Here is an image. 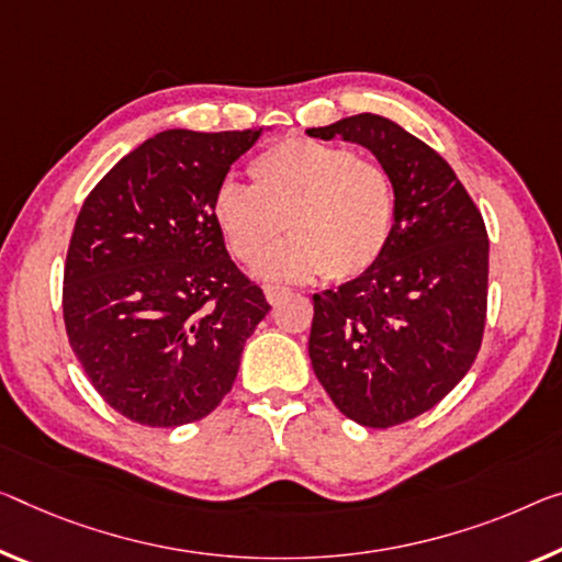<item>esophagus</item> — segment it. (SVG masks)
I'll return each instance as SVG.
<instances>
[{"instance_id": "esophagus-1", "label": "esophagus", "mask_w": 562, "mask_h": 562, "mask_svg": "<svg viewBox=\"0 0 562 562\" xmlns=\"http://www.w3.org/2000/svg\"><path fill=\"white\" fill-rule=\"evenodd\" d=\"M266 301H269L271 306H276V304H281L283 299L289 296V289H281V286H266Z\"/></svg>"}]
</instances>
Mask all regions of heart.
Segmentation results:
<instances>
[{"mask_svg": "<svg viewBox=\"0 0 562 562\" xmlns=\"http://www.w3.org/2000/svg\"><path fill=\"white\" fill-rule=\"evenodd\" d=\"M251 188L223 183L211 215L228 251L256 263L266 281H304L324 273L351 281L382 261L392 240L396 195L379 162L339 145L289 137L248 162Z\"/></svg>", "mask_w": 562, "mask_h": 562, "instance_id": "heart-1", "label": "heart"}]
</instances>
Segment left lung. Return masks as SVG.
Instances as JSON below:
<instances>
[{
  "mask_svg": "<svg viewBox=\"0 0 562 562\" xmlns=\"http://www.w3.org/2000/svg\"><path fill=\"white\" fill-rule=\"evenodd\" d=\"M306 133L367 148L396 195L382 261L314 293L311 367L357 425H402L445 400L477 357L487 311L485 221L442 155L390 117L361 112Z\"/></svg>",
  "mask_w": 562,
  "mask_h": 562,
  "instance_id": "left-lung-1",
  "label": "left lung"
}]
</instances>
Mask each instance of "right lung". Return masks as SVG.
I'll return each instance as SVG.
<instances>
[{
	"instance_id": "obj_1",
	"label": "right lung",
	"mask_w": 562,
	"mask_h": 562,
	"mask_svg": "<svg viewBox=\"0 0 562 562\" xmlns=\"http://www.w3.org/2000/svg\"><path fill=\"white\" fill-rule=\"evenodd\" d=\"M261 131H162L92 188L65 263L70 347L123 417L180 427L211 414L271 306L231 261L211 203Z\"/></svg>"
}]
</instances>
